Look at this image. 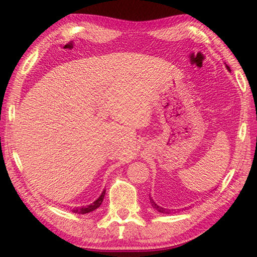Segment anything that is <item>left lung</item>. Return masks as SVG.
Here are the masks:
<instances>
[{"instance_id":"1","label":"left lung","mask_w":257,"mask_h":257,"mask_svg":"<svg viewBox=\"0 0 257 257\" xmlns=\"http://www.w3.org/2000/svg\"><path fill=\"white\" fill-rule=\"evenodd\" d=\"M227 68H228V70H230V68H229V67H227ZM150 202H151V205L153 206V208H155V210H156V211H159L160 213H163V214H169V212H170L169 210H165V208L159 206L158 204H156V203H155V202L153 201V199H152L151 197H150Z\"/></svg>"}]
</instances>
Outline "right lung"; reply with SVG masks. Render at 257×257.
I'll return each instance as SVG.
<instances>
[{
  "label": "right lung",
  "mask_w": 257,
  "mask_h": 257,
  "mask_svg": "<svg viewBox=\"0 0 257 257\" xmlns=\"http://www.w3.org/2000/svg\"><path fill=\"white\" fill-rule=\"evenodd\" d=\"M104 195H105V190L103 191L101 196H99L96 201L94 203L90 204V205H87V206H82V207H73L72 208V212L73 213H78V214H86V213H89V212H93L101 206V204L104 199Z\"/></svg>",
  "instance_id": "add662e5"
}]
</instances>
